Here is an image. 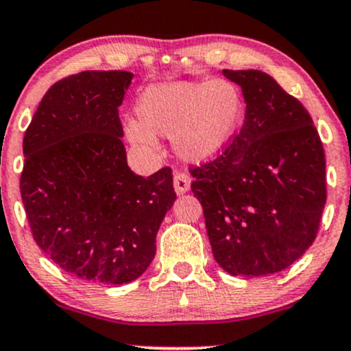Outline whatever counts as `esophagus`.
<instances>
[{
    "label": "esophagus",
    "instance_id": "obj_1",
    "mask_svg": "<svg viewBox=\"0 0 351 351\" xmlns=\"http://www.w3.org/2000/svg\"><path fill=\"white\" fill-rule=\"evenodd\" d=\"M189 184H191V178L183 171H176L175 176H173V186H175V191L178 195H183L189 189Z\"/></svg>",
    "mask_w": 351,
    "mask_h": 351
}]
</instances>
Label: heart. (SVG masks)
I'll return each mask as SVG.
<instances>
[{
  "label": "heart",
  "mask_w": 351,
  "mask_h": 351,
  "mask_svg": "<svg viewBox=\"0 0 351 351\" xmlns=\"http://www.w3.org/2000/svg\"><path fill=\"white\" fill-rule=\"evenodd\" d=\"M241 108L239 92L226 80L162 84L140 100V122L127 123V136L132 145L147 152L156 148L155 135L171 136L181 158L206 162L232 138Z\"/></svg>",
  "instance_id": "obj_1"
}]
</instances>
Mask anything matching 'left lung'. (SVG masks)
I'll list each match as a JSON object with an SVG mask.
<instances>
[{
  "label": "left lung",
  "mask_w": 351,
  "mask_h": 351,
  "mask_svg": "<svg viewBox=\"0 0 351 351\" xmlns=\"http://www.w3.org/2000/svg\"><path fill=\"white\" fill-rule=\"evenodd\" d=\"M243 88V128L191 168L216 263L231 274L280 272L315 241L327 201L325 153L312 117L263 71H223Z\"/></svg>",
  "instance_id": "obj_1"
}]
</instances>
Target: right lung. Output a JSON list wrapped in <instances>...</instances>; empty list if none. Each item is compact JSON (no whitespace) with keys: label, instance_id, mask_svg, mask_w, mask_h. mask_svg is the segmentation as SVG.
Masks as SVG:
<instances>
[{"label":"right lung","instance_id":"obj_1","mask_svg":"<svg viewBox=\"0 0 351 351\" xmlns=\"http://www.w3.org/2000/svg\"><path fill=\"white\" fill-rule=\"evenodd\" d=\"M132 77L84 71L59 80L23 140L19 189L36 244L94 284H127L147 271L176 199L171 168L143 178L127 165L119 107Z\"/></svg>","mask_w":351,"mask_h":351}]
</instances>
